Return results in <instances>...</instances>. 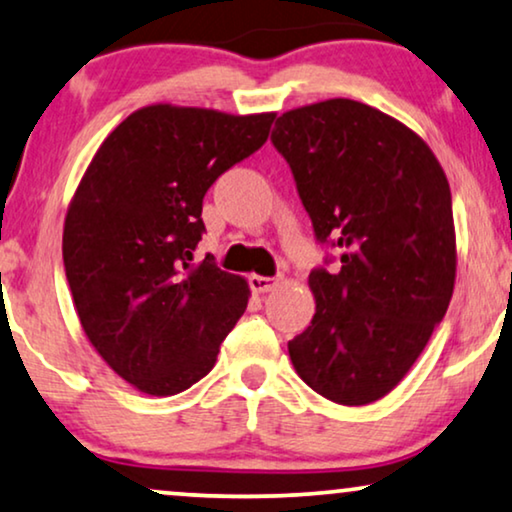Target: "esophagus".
<instances>
[{
  "mask_svg": "<svg viewBox=\"0 0 512 512\" xmlns=\"http://www.w3.org/2000/svg\"><path fill=\"white\" fill-rule=\"evenodd\" d=\"M279 284H282V277H263V275H251L249 277V286H251V291H254V293L275 291Z\"/></svg>",
  "mask_w": 512,
  "mask_h": 512,
  "instance_id": "1",
  "label": "esophagus"
}]
</instances>
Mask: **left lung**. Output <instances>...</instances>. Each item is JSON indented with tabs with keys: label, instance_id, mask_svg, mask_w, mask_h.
<instances>
[{
	"label": "left lung",
	"instance_id": "left-lung-1",
	"mask_svg": "<svg viewBox=\"0 0 512 512\" xmlns=\"http://www.w3.org/2000/svg\"><path fill=\"white\" fill-rule=\"evenodd\" d=\"M272 144L291 165L319 242L342 268L310 272L312 324L289 342L307 387L340 405L387 396L424 352L457 277L450 184L429 144L368 104L286 111Z\"/></svg>",
	"mask_w": 512,
	"mask_h": 512
}]
</instances>
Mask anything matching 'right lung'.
I'll use <instances>...</instances> for the list:
<instances>
[{
  "label": "right lung",
  "instance_id": "1",
  "mask_svg": "<svg viewBox=\"0 0 512 512\" xmlns=\"http://www.w3.org/2000/svg\"><path fill=\"white\" fill-rule=\"evenodd\" d=\"M275 111L149 104L118 123L67 207L62 258L81 328L125 382L174 396L214 368L249 284L193 263L207 188L270 135Z\"/></svg>",
  "mask_w": 512,
  "mask_h": 512
}]
</instances>
